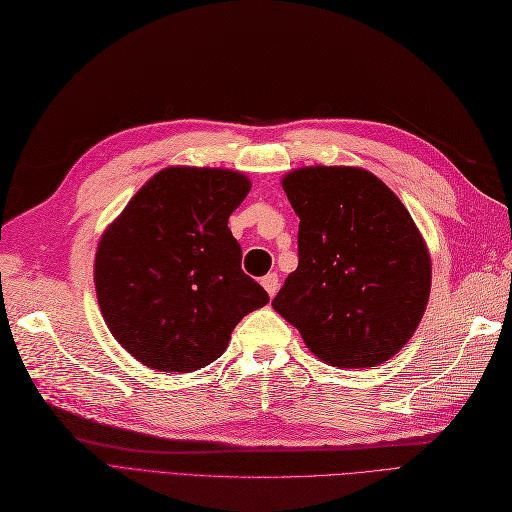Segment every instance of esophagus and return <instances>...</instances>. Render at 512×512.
<instances>
[{"mask_svg":"<svg viewBox=\"0 0 512 512\" xmlns=\"http://www.w3.org/2000/svg\"><path fill=\"white\" fill-rule=\"evenodd\" d=\"M261 285H263V289L268 291L270 298H274L276 291H278V276H276V274H268V276H263V278H261Z\"/></svg>","mask_w":512,"mask_h":512,"instance_id":"obj_1","label":"esophagus"}]
</instances>
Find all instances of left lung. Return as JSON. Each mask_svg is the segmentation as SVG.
<instances>
[{
	"mask_svg": "<svg viewBox=\"0 0 512 512\" xmlns=\"http://www.w3.org/2000/svg\"><path fill=\"white\" fill-rule=\"evenodd\" d=\"M280 185L300 217V261L274 310L329 366L385 364L415 334L430 300L432 259L419 227L364 168H298Z\"/></svg>",
	"mask_w": 512,
	"mask_h": 512,
	"instance_id": "obj_1",
	"label": "left lung"
}]
</instances>
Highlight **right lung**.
Instances as JSON below:
<instances>
[{
  "mask_svg": "<svg viewBox=\"0 0 512 512\" xmlns=\"http://www.w3.org/2000/svg\"><path fill=\"white\" fill-rule=\"evenodd\" d=\"M251 191L242 172L170 166L102 234L95 291L123 349L157 372H193L221 357L234 327L270 302L240 268L227 227Z\"/></svg>",
  "mask_w": 512,
  "mask_h": 512,
  "instance_id": "1",
  "label": "right lung"
}]
</instances>
